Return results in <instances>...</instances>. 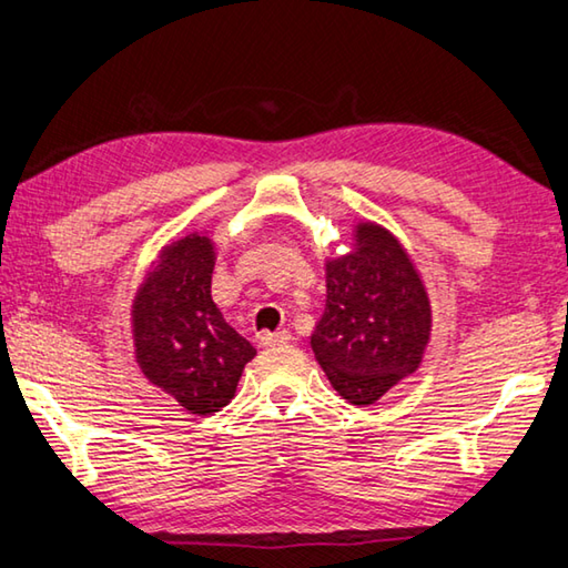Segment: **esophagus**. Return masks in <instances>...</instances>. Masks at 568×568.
Returning <instances> with one entry per match:
<instances>
[{"instance_id":"34e87169","label":"esophagus","mask_w":568,"mask_h":568,"mask_svg":"<svg viewBox=\"0 0 568 568\" xmlns=\"http://www.w3.org/2000/svg\"><path fill=\"white\" fill-rule=\"evenodd\" d=\"M257 343H261L263 347L285 345V343H291V333H287V329H281V333H261L257 335Z\"/></svg>"}]
</instances>
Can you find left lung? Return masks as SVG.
<instances>
[{"mask_svg": "<svg viewBox=\"0 0 568 568\" xmlns=\"http://www.w3.org/2000/svg\"><path fill=\"white\" fill-rule=\"evenodd\" d=\"M327 301L311 337L329 385L349 405H373L415 375L432 305L415 263L383 225L359 221L349 253L325 261Z\"/></svg>", "mask_w": 568, "mask_h": 568, "instance_id": "left-lung-1", "label": "left lung"}]
</instances>
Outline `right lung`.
Listing matches in <instances>:
<instances>
[{"label":"right lung","mask_w":568,"mask_h":568,"mask_svg":"<svg viewBox=\"0 0 568 568\" xmlns=\"http://www.w3.org/2000/svg\"><path fill=\"white\" fill-rule=\"evenodd\" d=\"M215 243L189 233L163 245L131 305L136 363L191 415L229 405L255 347L225 323L211 297Z\"/></svg>","instance_id":"right-lung-1"}]
</instances>
